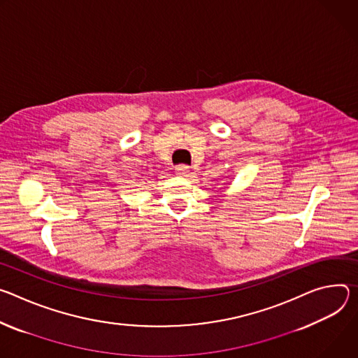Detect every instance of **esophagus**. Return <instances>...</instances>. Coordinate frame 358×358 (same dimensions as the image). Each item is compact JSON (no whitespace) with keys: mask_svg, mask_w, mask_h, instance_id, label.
I'll use <instances>...</instances> for the list:
<instances>
[{"mask_svg":"<svg viewBox=\"0 0 358 358\" xmlns=\"http://www.w3.org/2000/svg\"><path fill=\"white\" fill-rule=\"evenodd\" d=\"M176 173H178L179 176L189 178L190 173H192V169H190L189 166H186V165H179V166H176Z\"/></svg>","mask_w":358,"mask_h":358,"instance_id":"esophagus-1","label":"esophagus"}]
</instances>
